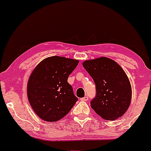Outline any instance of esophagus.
<instances>
[{"instance_id": "1", "label": "esophagus", "mask_w": 151, "mask_h": 151, "mask_svg": "<svg viewBox=\"0 0 151 151\" xmlns=\"http://www.w3.org/2000/svg\"><path fill=\"white\" fill-rule=\"evenodd\" d=\"M80 100H81V101H88L89 100V97L88 96H84V97L80 99Z\"/></svg>"}]
</instances>
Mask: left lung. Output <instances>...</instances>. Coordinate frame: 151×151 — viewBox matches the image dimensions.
<instances>
[{"instance_id": "8db88e82", "label": "left lung", "mask_w": 151, "mask_h": 151, "mask_svg": "<svg viewBox=\"0 0 151 151\" xmlns=\"http://www.w3.org/2000/svg\"><path fill=\"white\" fill-rule=\"evenodd\" d=\"M83 67L92 77L96 94L91 106L105 120L122 116L131 104L132 90L124 70L111 59L105 57L86 60Z\"/></svg>"}]
</instances>
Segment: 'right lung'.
Listing matches in <instances>:
<instances>
[{"label": "right lung", "instance_id": "1", "mask_svg": "<svg viewBox=\"0 0 151 151\" xmlns=\"http://www.w3.org/2000/svg\"><path fill=\"white\" fill-rule=\"evenodd\" d=\"M79 60L64 57L45 58L36 66L27 86L31 107L42 120L55 122L70 112L78 100L67 81Z\"/></svg>", "mask_w": 151, "mask_h": 151}]
</instances>
